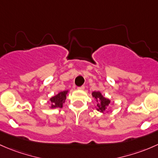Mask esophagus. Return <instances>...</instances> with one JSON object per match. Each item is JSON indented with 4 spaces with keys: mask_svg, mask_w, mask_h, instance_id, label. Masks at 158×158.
I'll list each match as a JSON object with an SVG mask.
<instances>
[{
    "mask_svg": "<svg viewBox=\"0 0 158 158\" xmlns=\"http://www.w3.org/2000/svg\"><path fill=\"white\" fill-rule=\"evenodd\" d=\"M84 88H85V87H84V86L83 85V86H81V87H77V90H84Z\"/></svg>",
    "mask_w": 158,
    "mask_h": 158,
    "instance_id": "esophagus-1",
    "label": "esophagus"
}]
</instances>
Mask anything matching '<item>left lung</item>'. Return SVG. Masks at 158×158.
<instances>
[{
    "instance_id": "8db88e82",
    "label": "left lung",
    "mask_w": 158,
    "mask_h": 158,
    "mask_svg": "<svg viewBox=\"0 0 158 158\" xmlns=\"http://www.w3.org/2000/svg\"><path fill=\"white\" fill-rule=\"evenodd\" d=\"M92 96L97 102V110L103 113L106 110V107L110 103V100L105 98L100 92H93Z\"/></svg>"
}]
</instances>
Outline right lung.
<instances>
[{"instance_id": "1", "label": "right lung", "mask_w": 158, "mask_h": 158, "mask_svg": "<svg viewBox=\"0 0 158 158\" xmlns=\"http://www.w3.org/2000/svg\"><path fill=\"white\" fill-rule=\"evenodd\" d=\"M68 94V91H63L60 92L59 94H57L55 97H52L50 99V103H51L52 108H62L63 103H64V100H66V95Z\"/></svg>"}]
</instances>
